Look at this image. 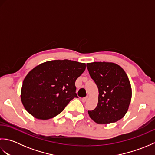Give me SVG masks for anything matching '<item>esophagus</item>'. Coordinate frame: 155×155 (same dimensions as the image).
<instances>
[{
	"label": "esophagus",
	"instance_id": "esophagus-1",
	"mask_svg": "<svg viewBox=\"0 0 155 155\" xmlns=\"http://www.w3.org/2000/svg\"><path fill=\"white\" fill-rule=\"evenodd\" d=\"M87 99H88V97H84V98H82V102H83V103H85V102L87 101Z\"/></svg>",
	"mask_w": 155,
	"mask_h": 155
}]
</instances>
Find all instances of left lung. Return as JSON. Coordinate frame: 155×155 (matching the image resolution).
<instances>
[{"mask_svg": "<svg viewBox=\"0 0 155 155\" xmlns=\"http://www.w3.org/2000/svg\"><path fill=\"white\" fill-rule=\"evenodd\" d=\"M87 67L98 89L97 107L88 113L98 124L115 123L123 118L128 109L132 89L126 72L113 62H94Z\"/></svg>", "mask_w": 155, "mask_h": 155, "instance_id": "left-lung-1", "label": "left lung"}]
</instances>
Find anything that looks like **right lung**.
Wrapping results in <instances>:
<instances>
[{"mask_svg":"<svg viewBox=\"0 0 155 155\" xmlns=\"http://www.w3.org/2000/svg\"><path fill=\"white\" fill-rule=\"evenodd\" d=\"M86 64L71 60L43 62L26 76L21 98L25 108L38 119H50L60 114L77 97L75 81Z\"/></svg>","mask_w":155,"mask_h":155,"instance_id":"add662e5","label":"right lung"}]
</instances>
